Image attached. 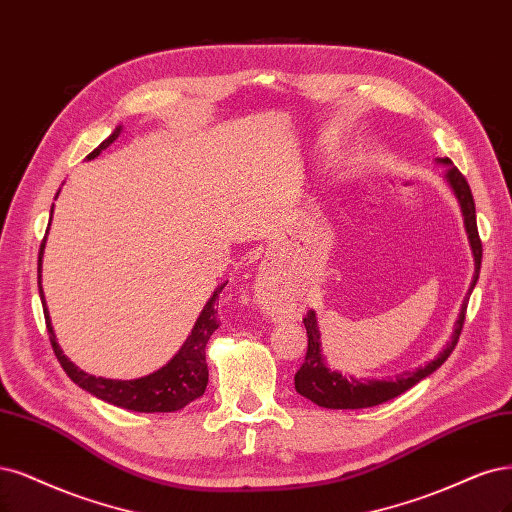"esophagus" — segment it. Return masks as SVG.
<instances>
[{
    "instance_id": "34e87169",
    "label": "esophagus",
    "mask_w": 512,
    "mask_h": 512,
    "mask_svg": "<svg viewBox=\"0 0 512 512\" xmlns=\"http://www.w3.org/2000/svg\"><path fill=\"white\" fill-rule=\"evenodd\" d=\"M258 279H260V284H258V292H262V294H264V290H267V286H269L267 281H269V279H273V277H271L269 273H262Z\"/></svg>"
}]
</instances>
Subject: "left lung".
Masks as SVG:
<instances>
[{
    "label": "left lung",
    "instance_id": "8db88e82",
    "mask_svg": "<svg viewBox=\"0 0 512 512\" xmlns=\"http://www.w3.org/2000/svg\"><path fill=\"white\" fill-rule=\"evenodd\" d=\"M436 163L447 167L443 178L449 184L457 203H460L464 228H466L468 243H470V252H472V258H474V275H472V281H470L468 294H466L464 303L460 307V315H457V320H455L451 341L428 364L419 366L415 370H404V373H400L396 377H385V379H358V377H351V375L347 377V375H341L339 370H332L326 364V358L322 354L320 326H317V315L311 309L303 320V324L307 328V356H305L303 366L298 368V373L294 375V387H296L298 394L309 398L311 402H315L317 407H324V409H368V407H377V404H381V402L392 400V398L404 394L407 390H411V387L415 383H419L421 379H426L428 375H432L434 370L451 356V351L457 345V339H460V332H462V326H464V313H466V305H468V296L474 290V286H477V279H479L483 248H481V239H479V231H477V211H474V199H472V192H470V186H468L466 178L451 165L449 158H436Z\"/></svg>",
    "mask_w": 512,
    "mask_h": 512
}]
</instances>
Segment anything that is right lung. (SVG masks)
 Listing matches in <instances>:
<instances>
[{
	"mask_svg": "<svg viewBox=\"0 0 512 512\" xmlns=\"http://www.w3.org/2000/svg\"><path fill=\"white\" fill-rule=\"evenodd\" d=\"M120 131H122V127L118 125L108 139H103V142L86 156V161H93V158H97L105 148H110L118 139ZM57 197H59V192H57ZM52 207H50V220H52ZM44 248H46V237L40 245V256H38V288H40V298H42L46 328H48L52 349H55V356L61 362L69 379H72L76 385H80L82 390H86L88 394H93L95 398H99L103 402H110V404H114V407L137 411V413H173V411L184 409L186 404H190L192 400H197L205 394L207 379H209V370H207V362H205V347H207V341L211 334H214L220 326L216 301H218V294L226 286V281L214 290V294L209 296V301L205 303L203 311L199 313L195 326H192L186 341L178 349V354H175L165 366H161L158 370H154V373H150L146 377H139V379H127V381L125 379H105V377H95V375L84 373L82 368H78L72 360L63 354V349L57 343L55 330H52V324H50V313L46 307L44 290H42Z\"/></svg>",
	"mask_w": 512,
	"mask_h": 512,
	"instance_id": "right-lung-1",
	"label": "right lung"
}]
</instances>
